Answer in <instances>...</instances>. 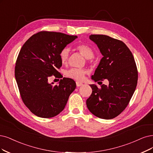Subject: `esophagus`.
<instances>
[{
    "label": "esophagus",
    "instance_id": "34e87169",
    "mask_svg": "<svg viewBox=\"0 0 153 153\" xmlns=\"http://www.w3.org/2000/svg\"><path fill=\"white\" fill-rule=\"evenodd\" d=\"M82 85V82H79V81L76 82V86H77V87H79V86H81Z\"/></svg>",
    "mask_w": 153,
    "mask_h": 153
}]
</instances>
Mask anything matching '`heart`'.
I'll return each instance as SVG.
<instances>
[{
    "mask_svg": "<svg viewBox=\"0 0 153 153\" xmlns=\"http://www.w3.org/2000/svg\"><path fill=\"white\" fill-rule=\"evenodd\" d=\"M76 49L84 57L88 59H91L94 52L93 49L86 44H79L76 47ZM59 58L62 64H67L69 59V50L67 48H65L62 50L60 54ZM88 73V71L85 69H76V68H72L68 70L65 72V76L72 79L76 81L84 80L85 75Z\"/></svg>",
    "mask_w": 153,
    "mask_h": 153,
    "instance_id": "obj_1",
    "label": "heart"
}]
</instances>
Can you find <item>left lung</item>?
Segmentation results:
<instances>
[{
  "label": "left lung",
  "instance_id": "left-lung-1",
  "mask_svg": "<svg viewBox=\"0 0 153 153\" xmlns=\"http://www.w3.org/2000/svg\"><path fill=\"white\" fill-rule=\"evenodd\" d=\"M103 58L91 79H107L108 86L90 84L92 93L86 100L90 112L103 119H112L125 110L137 86L138 73L133 55L123 42L103 35H91Z\"/></svg>",
  "mask_w": 153,
  "mask_h": 153
}]
</instances>
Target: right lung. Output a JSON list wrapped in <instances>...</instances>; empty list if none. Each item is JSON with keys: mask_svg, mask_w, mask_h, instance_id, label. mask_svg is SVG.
Wrapping results in <instances>:
<instances>
[{"mask_svg": "<svg viewBox=\"0 0 153 153\" xmlns=\"http://www.w3.org/2000/svg\"><path fill=\"white\" fill-rule=\"evenodd\" d=\"M77 38L57 32L41 31L22 47L15 67V77L25 105L35 115L51 118L59 114L76 87L72 79L64 77L53 86L48 79L60 77L61 51Z\"/></svg>", "mask_w": 153, "mask_h": 153, "instance_id": "right-lung-1", "label": "right lung"}]
</instances>
